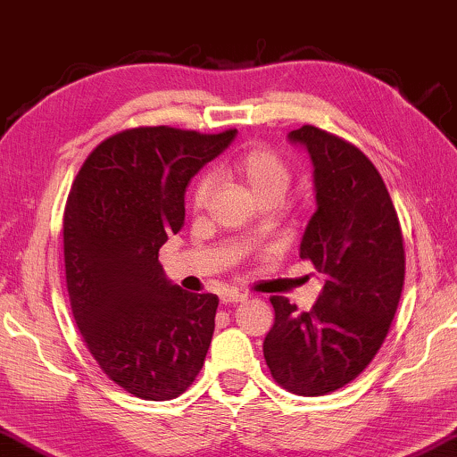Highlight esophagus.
<instances>
[{
	"label": "esophagus",
	"instance_id": "esophagus-1",
	"mask_svg": "<svg viewBox=\"0 0 457 457\" xmlns=\"http://www.w3.org/2000/svg\"><path fill=\"white\" fill-rule=\"evenodd\" d=\"M245 299H247V295L237 293V290H227V293L220 295L222 305H233V303H241V301H245Z\"/></svg>",
	"mask_w": 457,
	"mask_h": 457
}]
</instances>
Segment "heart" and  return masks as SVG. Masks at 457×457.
<instances>
[{
  "label": "heart",
  "mask_w": 457,
  "mask_h": 457,
  "mask_svg": "<svg viewBox=\"0 0 457 457\" xmlns=\"http://www.w3.org/2000/svg\"><path fill=\"white\" fill-rule=\"evenodd\" d=\"M228 173L235 175L241 183L247 185V189L255 195L260 204H280L287 195V191L293 185V167L282 154H278L274 148L251 146L239 156L227 164ZM214 194V177L202 175L197 177L189 194V204L194 212H204L208 208L210 197Z\"/></svg>",
  "instance_id": "1"
}]
</instances>
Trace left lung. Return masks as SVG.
<instances>
[{"label": "left lung", "instance_id": "1", "mask_svg": "<svg viewBox=\"0 0 457 457\" xmlns=\"http://www.w3.org/2000/svg\"><path fill=\"white\" fill-rule=\"evenodd\" d=\"M315 167L317 212L301 260L326 274L320 299L301 311L270 296L274 326L263 356L278 386L326 395L356 379L389 332L404 287V237L375 164L354 144L315 125L290 131Z\"/></svg>", "mask_w": 457, "mask_h": 457}]
</instances>
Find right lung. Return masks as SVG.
Returning a JSON list of instances; mask_svg holds the SVG:
<instances>
[{"label": "right lung", "mask_w": 457, "mask_h": 457, "mask_svg": "<svg viewBox=\"0 0 457 457\" xmlns=\"http://www.w3.org/2000/svg\"><path fill=\"white\" fill-rule=\"evenodd\" d=\"M237 129L131 128L86 158L63 210L70 305L92 359L142 400L187 389L212 342L216 295L169 284L158 249L185 222V187Z\"/></svg>", "instance_id": "right-lung-1"}]
</instances>
